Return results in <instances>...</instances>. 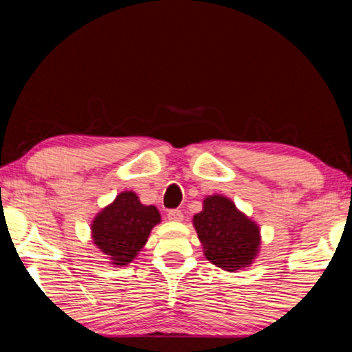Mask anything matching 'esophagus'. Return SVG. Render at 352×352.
<instances>
[{
	"instance_id": "obj_1",
	"label": "esophagus",
	"mask_w": 352,
	"mask_h": 352,
	"mask_svg": "<svg viewBox=\"0 0 352 352\" xmlns=\"http://www.w3.org/2000/svg\"><path fill=\"white\" fill-rule=\"evenodd\" d=\"M166 216L168 219L173 221V223H179V221H182V218H184V214H182L181 210H170Z\"/></svg>"
}]
</instances>
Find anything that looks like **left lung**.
<instances>
[{"label":"left lung","mask_w":352,"mask_h":352,"mask_svg":"<svg viewBox=\"0 0 352 352\" xmlns=\"http://www.w3.org/2000/svg\"><path fill=\"white\" fill-rule=\"evenodd\" d=\"M204 254L228 272L248 267L259 253V226L228 197L214 194L204 200V210L192 219Z\"/></svg>","instance_id":"8db88e82"}]
</instances>
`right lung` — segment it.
Returning a JSON list of instances; mask_svg holds the SVG:
<instances>
[{
    "mask_svg": "<svg viewBox=\"0 0 352 352\" xmlns=\"http://www.w3.org/2000/svg\"><path fill=\"white\" fill-rule=\"evenodd\" d=\"M160 221L157 206L142 205L133 190H123L94 216L91 237L110 264L122 267L136 259Z\"/></svg>",
    "mask_w": 352,
    "mask_h": 352,
    "instance_id": "add662e5",
    "label": "right lung"
}]
</instances>
